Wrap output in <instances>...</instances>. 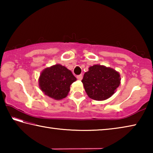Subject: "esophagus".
I'll use <instances>...</instances> for the list:
<instances>
[{
	"label": "esophagus",
	"mask_w": 153,
	"mask_h": 153,
	"mask_svg": "<svg viewBox=\"0 0 153 153\" xmlns=\"http://www.w3.org/2000/svg\"><path fill=\"white\" fill-rule=\"evenodd\" d=\"M82 77H83V76H82V74L77 76V79H78V80H82Z\"/></svg>",
	"instance_id": "1"
}]
</instances>
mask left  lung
<instances>
[{"label":"left lung","instance_id":"obj_1","mask_svg":"<svg viewBox=\"0 0 153 153\" xmlns=\"http://www.w3.org/2000/svg\"><path fill=\"white\" fill-rule=\"evenodd\" d=\"M82 82L90 98L105 100L116 92L121 84V76L118 71L111 67L94 65L84 74Z\"/></svg>","mask_w":153,"mask_h":153}]
</instances>
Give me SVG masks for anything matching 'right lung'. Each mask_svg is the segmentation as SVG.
I'll use <instances>...</instances> for the list:
<instances>
[{
    "label": "right lung",
    "mask_w": 153,
    "mask_h": 153,
    "mask_svg": "<svg viewBox=\"0 0 153 153\" xmlns=\"http://www.w3.org/2000/svg\"><path fill=\"white\" fill-rule=\"evenodd\" d=\"M76 80L69 69L60 64H56L46 67L41 72L38 84L45 95L59 100L68 95L70 86Z\"/></svg>",
    "instance_id": "add662e5"
}]
</instances>
